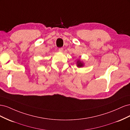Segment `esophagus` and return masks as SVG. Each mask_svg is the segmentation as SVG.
Instances as JSON below:
<instances>
[{
    "instance_id": "esophagus-1",
    "label": "esophagus",
    "mask_w": 130,
    "mask_h": 130,
    "mask_svg": "<svg viewBox=\"0 0 130 130\" xmlns=\"http://www.w3.org/2000/svg\"><path fill=\"white\" fill-rule=\"evenodd\" d=\"M58 51H59V52H62L63 51V48H59L58 49Z\"/></svg>"
}]
</instances>
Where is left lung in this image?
Wrapping results in <instances>:
<instances>
[{"mask_svg":"<svg viewBox=\"0 0 130 130\" xmlns=\"http://www.w3.org/2000/svg\"><path fill=\"white\" fill-rule=\"evenodd\" d=\"M84 66V63L82 62H81L80 60H78L77 62V66L78 67H82Z\"/></svg>","mask_w":130,"mask_h":130,"instance_id":"8db88e82","label":"left lung"}]
</instances>
